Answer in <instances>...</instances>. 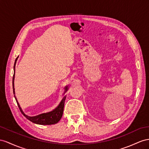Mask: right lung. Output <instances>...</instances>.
I'll list each match as a JSON object with an SVG mask.
<instances>
[{
  "instance_id": "right-lung-1",
  "label": "right lung",
  "mask_w": 149,
  "mask_h": 149,
  "mask_svg": "<svg viewBox=\"0 0 149 149\" xmlns=\"http://www.w3.org/2000/svg\"><path fill=\"white\" fill-rule=\"evenodd\" d=\"M18 56L16 58V60H15V63H14V73L13 75V93L14 94H15V91H14V76H15V65H16V61L17 60ZM68 86H66L65 88V93L67 91H68ZM64 93V94H65ZM14 97L16 99V101L17 102V104L21 112L23 115L28 119L29 121H31L33 123H35L36 124H39V125H53V124H56L58 123V122L60 120L62 116L63 112V108H64V103H65V101L66 99V96H65L62 100L61 101L60 103L58 104V106L57 107L53 109L52 111H50L49 113H43L39 114L38 116H29L27 114H26L24 112L22 111V109L20 107V105L19 104V102L17 100L16 96L14 95Z\"/></svg>"
}]
</instances>
